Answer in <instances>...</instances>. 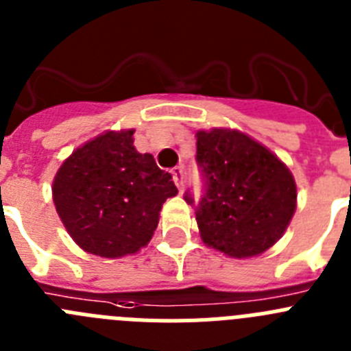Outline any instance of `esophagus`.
I'll return each mask as SVG.
<instances>
[{"label": "esophagus", "instance_id": "1", "mask_svg": "<svg viewBox=\"0 0 351 351\" xmlns=\"http://www.w3.org/2000/svg\"><path fill=\"white\" fill-rule=\"evenodd\" d=\"M172 181L179 189H182V182H184V172H182L181 167H178V169L172 170Z\"/></svg>", "mask_w": 351, "mask_h": 351}]
</instances>
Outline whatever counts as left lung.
<instances>
[{
  "label": "left lung",
  "mask_w": 351,
  "mask_h": 351,
  "mask_svg": "<svg viewBox=\"0 0 351 351\" xmlns=\"http://www.w3.org/2000/svg\"><path fill=\"white\" fill-rule=\"evenodd\" d=\"M205 195L197 224L205 245L233 259L259 256L282 239L298 205L294 176L273 151L237 128L197 132ZM186 202L193 198L186 195Z\"/></svg>",
  "instance_id": "8db88e82"
}]
</instances>
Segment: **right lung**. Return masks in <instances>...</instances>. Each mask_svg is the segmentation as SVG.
I'll return each instance as SVG.
<instances>
[{
	"instance_id": "right-lung-1",
	"label": "right lung",
	"mask_w": 351,
	"mask_h": 351,
	"mask_svg": "<svg viewBox=\"0 0 351 351\" xmlns=\"http://www.w3.org/2000/svg\"><path fill=\"white\" fill-rule=\"evenodd\" d=\"M134 128L86 141L57 170L51 197L76 245L118 259L149 243L167 198L178 195L172 176L153 154L134 146Z\"/></svg>"
}]
</instances>
